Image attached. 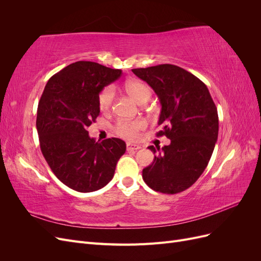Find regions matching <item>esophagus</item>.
Masks as SVG:
<instances>
[{"label": "esophagus", "mask_w": 261, "mask_h": 261, "mask_svg": "<svg viewBox=\"0 0 261 261\" xmlns=\"http://www.w3.org/2000/svg\"><path fill=\"white\" fill-rule=\"evenodd\" d=\"M141 147L139 145L132 144V143H127V145H126V149H127V151H136V150H138Z\"/></svg>", "instance_id": "1"}]
</instances>
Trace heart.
<instances>
[{
	"label": "heart",
	"instance_id": "heart-1",
	"mask_svg": "<svg viewBox=\"0 0 261 261\" xmlns=\"http://www.w3.org/2000/svg\"><path fill=\"white\" fill-rule=\"evenodd\" d=\"M125 91L135 100L138 103L143 105L150 99L152 94L150 87L140 81H128L124 85ZM115 99V90L112 86H108L102 89L98 96V105L102 112H109L113 107V102ZM147 122L143 118H137L130 122L121 121L115 125V132L118 135L127 138V139H135L138 136V133L146 128Z\"/></svg>",
	"mask_w": 261,
	"mask_h": 261
}]
</instances>
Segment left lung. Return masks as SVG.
<instances>
[{"instance_id":"obj_1","label":"left lung","mask_w":261,"mask_h":261,"mask_svg":"<svg viewBox=\"0 0 261 261\" xmlns=\"http://www.w3.org/2000/svg\"><path fill=\"white\" fill-rule=\"evenodd\" d=\"M132 70L156 93L162 107L156 135L171 140L162 149L148 147L158 154L143 170V178L155 192H183L199 178L212 155L219 132L217 107L207 86L184 68L161 64Z\"/></svg>"}]
</instances>
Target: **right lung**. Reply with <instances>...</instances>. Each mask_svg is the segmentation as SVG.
I'll list each match as a JSON object with an SVG mask.
<instances>
[{
  "label": "right lung",
  "mask_w": 261,
  "mask_h": 261,
  "mask_svg": "<svg viewBox=\"0 0 261 261\" xmlns=\"http://www.w3.org/2000/svg\"><path fill=\"white\" fill-rule=\"evenodd\" d=\"M121 76V69L75 62L50 78L39 101L36 125L42 154L55 176L76 192L105 187L125 153L122 139L96 141L87 130L100 113V91Z\"/></svg>",
  "instance_id": "obj_1"
}]
</instances>
